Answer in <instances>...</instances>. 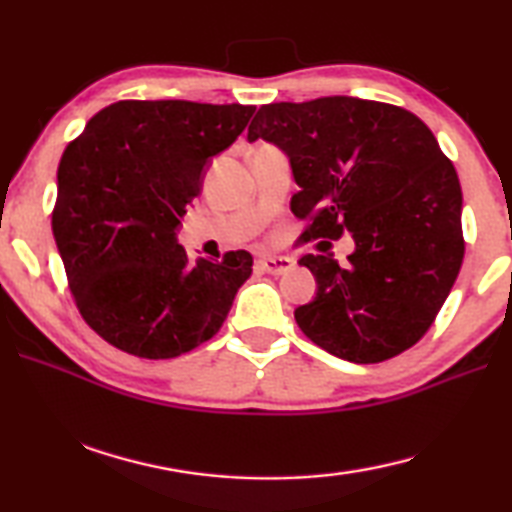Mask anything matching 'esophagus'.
I'll use <instances>...</instances> for the list:
<instances>
[{"label": "esophagus", "instance_id": "34e87169", "mask_svg": "<svg viewBox=\"0 0 512 512\" xmlns=\"http://www.w3.org/2000/svg\"><path fill=\"white\" fill-rule=\"evenodd\" d=\"M259 266H262V271L268 275H284L291 271L293 262L289 257H266L259 262Z\"/></svg>", "mask_w": 512, "mask_h": 512}]
</instances>
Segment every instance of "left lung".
I'll return each instance as SVG.
<instances>
[{
    "mask_svg": "<svg viewBox=\"0 0 512 512\" xmlns=\"http://www.w3.org/2000/svg\"><path fill=\"white\" fill-rule=\"evenodd\" d=\"M289 158L300 187L291 212L309 219L302 239L350 232L348 266L334 255L298 259L316 298L298 327L329 354L379 363L409 350L431 327L463 262V194L454 164L413 112L357 97L271 103L248 142Z\"/></svg>",
    "mask_w": 512,
    "mask_h": 512,
    "instance_id": "8db88e82",
    "label": "left lung"
}]
</instances>
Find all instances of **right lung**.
Returning a JSON list of instances; mask_svg holds the SVG:
<instances>
[{
	"label": "right lung",
	"instance_id": "obj_1",
	"mask_svg": "<svg viewBox=\"0 0 512 512\" xmlns=\"http://www.w3.org/2000/svg\"><path fill=\"white\" fill-rule=\"evenodd\" d=\"M253 106L119 101L97 112L58 164L51 228L76 307L110 345L173 359L219 332L253 257L189 262L180 219L207 164L244 133Z\"/></svg>",
	"mask_w": 512,
	"mask_h": 512
}]
</instances>
